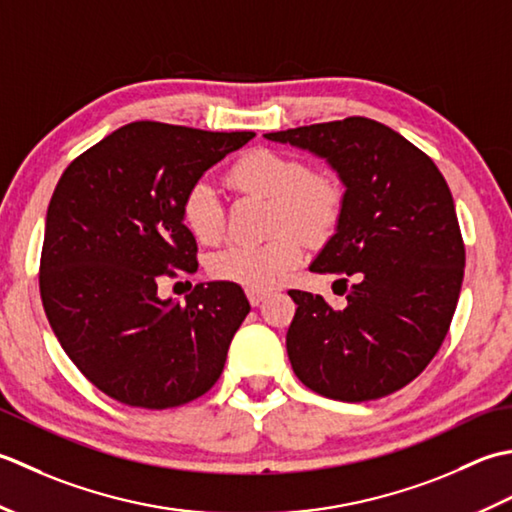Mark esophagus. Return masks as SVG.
<instances>
[{
    "label": "esophagus",
    "mask_w": 512,
    "mask_h": 512,
    "mask_svg": "<svg viewBox=\"0 0 512 512\" xmlns=\"http://www.w3.org/2000/svg\"><path fill=\"white\" fill-rule=\"evenodd\" d=\"M265 296H267V291H254V289H247V298H249V305H252V307H258L260 302L265 300Z\"/></svg>",
    "instance_id": "esophagus-1"
}]
</instances>
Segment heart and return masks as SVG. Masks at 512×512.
Wrapping results in <instances>:
<instances>
[{"label": "heart", "instance_id": "obj_1", "mask_svg": "<svg viewBox=\"0 0 512 512\" xmlns=\"http://www.w3.org/2000/svg\"><path fill=\"white\" fill-rule=\"evenodd\" d=\"M227 185L236 192L269 198V229L276 232L260 245H229L216 252L207 271L214 280L267 291L283 283L305 256V239L327 238L344 210V190L336 176L314 172L298 156L254 148L229 165ZM181 218L198 243L216 245L225 234V214L207 183L185 192ZM303 235L300 237L297 232Z\"/></svg>", "mask_w": 512, "mask_h": 512}]
</instances>
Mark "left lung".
Wrapping results in <instances>:
<instances>
[{"instance_id":"1","label":"left lung","mask_w":512,"mask_h":512,"mask_svg":"<svg viewBox=\"0 0 512 512\" xmlns=\"http://www.w3.org/2000/svg\"><path fill=\"white\" fill-rule=\"evenodd\" d=\"M265 137L325 156L347 185L338 232L311 263L316 274L340 276L347 307L289 291L298 305L287 331L291 369L305 387L340 402L400 391L440 351L462 289L466 249L442 172L367 117Z\"/></svg>"}]
</instances>
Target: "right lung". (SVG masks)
Here are the masks:
<instances>
[{
    "mask_svg": "<svg viewBox=\"0 0 512 512\" xmlns=\"http://www.w3.org/2000/svg\"><path fill=\"white\" fill-rule=\"evenodd\" d=\"M252 137L134 121L61 174L46 214L41 302L68 358L112 400L163 411L221 378L249 314L243 289L196 285L183 305L156 289L198 267L181 218L185 192Z\"/></svg>",
    "mask_w": 512,
    "mask_h": 512,
    "instance_id": "obj_1",
    "label": "right lung"
}]
</instances>
